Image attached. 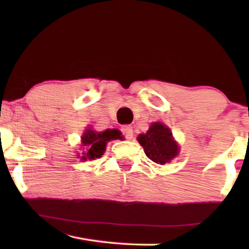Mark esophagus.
<instances>
[{
	"label": "esophagus",
	"instance_id": "1",
	"mask_svg": "<svg viewBox=\"0 0 249 249\" xmlns=\"http://www.w3.org/2000/svg\"><path fill=\"white\" fill-rule=\"evenodd\" d=\"M122 134L127 139H131L132 136H134V131H132V127L131 125H124L121 129Z\"/></svg>",
	"mask_w": 249,
	"mask_h": 249
}]
</instances>
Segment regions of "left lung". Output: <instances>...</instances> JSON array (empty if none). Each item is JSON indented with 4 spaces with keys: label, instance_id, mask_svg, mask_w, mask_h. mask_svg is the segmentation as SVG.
<instances>
[{
    "label": "left lung",
    "instance_id": "1",
    "mask_svg": "<svg viewBox=\"0 0 249 249\" xmlns=\"http://www.w3.org/2000/svg\"><path fill=\"white\" fill-rule=\"evenodd\" d=\"M139 144L142 146L148 159L158 164H165L178 155L179 147L173 141L168 127L161 122H155L146 134L138 136Z\"/></svg>",
    "mask_w": 249,
    "mask_h": 249
}]
</instances>
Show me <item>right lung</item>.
Segmentation results:
<instances>
[{"mask_svg": "<svg viewBox=\"0 0 249 249\" xmlns=\"http://www.w3.org/2000/svg\"><path fill=\"white\" fill-rule=\"evenodd\" d=\"M83 146L86 148V152H84V156H81V160H94L98 159L103 155L105 151L107 142L113 139H122L121 132L117 129H107V130L96 132L94 130H88L85 132L83 137Z\"/></svg>", "mask_w": 249, "mask_h": 249, "instance_id": "right-lung-1", "label": "right lung"}]
</instances>
